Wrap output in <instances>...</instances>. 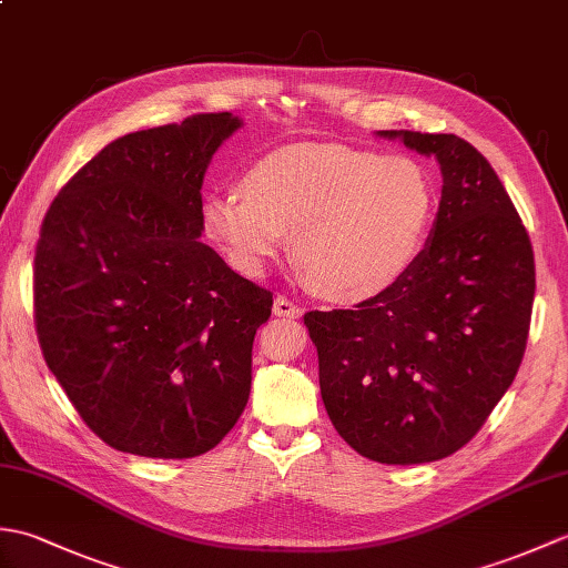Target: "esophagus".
I'll return each mask as SVG.
<instances>
[{
    "instance_id": "34e87169",
    "label": "esophagus",
    "mask_w": 568,
    "mask_h": 568,
    "mask_svg": "<svg viewBox=\"0 0 568 568\" xmlns=\"http://www.w3.org/2000/svg\"><path fill=\"white\" fill-rule=\"evenodd\" d=\"M273 312L277 317H287V320H295V317H300V310L291 297H285V295H277L275 297V303H273Z\"/></svg>"
}]
</instances>
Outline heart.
Returning <instances> with one entry per match:
<instances>
[{
  "label": "heart",
  "instance_id": "heart-1",
  "mask_svg": "<svg viewBox=\"0 0 568 568\" xmlns=\"http://www.w3.org/2000/svg\"><path fill=\"white\" fill-rule=\"evenodd\" d=\"M244 192H212L204 224L258 273L291 236L293 256L332 300L358 303L403 281L434 212V180L413 155L300 143L265 153Z\"/></svg>",
  "mask_w": 568,
  "mask_h": 568
}]
</instances>
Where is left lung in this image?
Returning a JSON list of instances; mask_svg holds the SVG:
<instances>
[{"instance_id":"left-lung-1","label":"left lung","mask_w":568,"mask_h":568,"mask_svg":"<svg viewBox=\"0 0 568 568\" xmlns=\"http://www.w3.org/2000/svg\"><path fill=\"white\" fill-rule=\"evenodd\" d=\"M442 168L437 222L403 281L352 310L305 315L339 437L378 464L462 449L523 364L535 253L490 163L454 134L381 131Z\"/></svg>"}]
</instances>
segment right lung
<instances>
[{
  "instance_id": "1",
  "label": "right lung",
  "mask_w": 568,
  "mask_h": 568,
  "mask_svg": "<svg viewBox=\"0 0 568 568\" xmlns=\"http://www.w3.org/2000/svg\"><path fill=\"white\" fill-rule=\"evenodd\" d=\"M236 116L126 134L48 207L33 322L48 368L116 452L192 458L244 413L251 348L273 293L202 244V178Z\"/></svg>"
}]
</instances>
